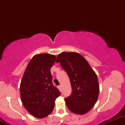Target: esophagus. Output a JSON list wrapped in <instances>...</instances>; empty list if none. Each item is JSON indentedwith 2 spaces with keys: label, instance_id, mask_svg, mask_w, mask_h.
<instances>
[{
  "label": "esophagus",
  "instance_id": "esophagus-1",
  "mask_svg": "<svg viewBox=\"0 0 125 125\" xmlns=\"http://www.w3.org/2000/svg\"><path fill=\"white\" fill-rule=\"evenodd\" d=\"M58 88L59 89V90L61 91L62 90V86H61V85H59V86H58Z\"/></svg>",
  "mask_w": 125,
  "mask_h": 125
}]
</instances>
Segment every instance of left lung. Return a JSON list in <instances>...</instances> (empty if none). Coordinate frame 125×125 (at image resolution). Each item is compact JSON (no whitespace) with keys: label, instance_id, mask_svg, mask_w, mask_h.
<instances>
[{"label":"left lung","instance_id":"obj_1","mask_svg":"<svg viewBox=\"0 0 125 125\" xmlns=\"http://www.w3.org/2000/svg\"><path fill=\"white\" fill-rule=\"evenodd\" d=\"M56 62H60L70 78L72 93L65 99L68 108L75 114H86L94 106L99 95L96 74L86 59L77 52H62Z\"/></svg>","mask_w":125,"mask_h":125}]
</instances>
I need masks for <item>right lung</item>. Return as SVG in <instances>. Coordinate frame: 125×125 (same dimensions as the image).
<instances>
[{
  "instance_id": "right-lung-1",
  "label": "right lung",
  "mask_w": 125,
  "mask_h": 125,
  "mask_svg": "<svg viewBox=\"0 0 125 125\" xmlns=\"http://www.w3.org/2000/svg\"><path fill=\"white\" fill-rule=\"evenodd\" d=\"M55 55L40 54L29 62L21 81V97L25 109L33 116L43 118L53 111L60 93L52 84L51 68Z\"/></svg>"
}]
</instances>
